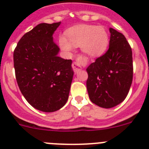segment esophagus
<instances>
[{"label":"esophagus","instance_id":"34e87169","mask_svg":"<svg viewBox=\"0 0 149 149\" xmlns=\"http://www.w3.org/2000/svg\"><path fill=\"white\" fill-rule=\"evenodd\" d=\"M82 56H80L78 58H77L76 61L72 63V67H73V69L75 72H79L82 68Z\"/></svg>","mask_w":149,"mask_h":149}]
</instances>
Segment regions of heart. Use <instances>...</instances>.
<instances>
[{
	"label": "heart",
	"mask_w": 149,
	"mask_h": 149,
	"mask_svg": "<svg viewBox=\"0 0 149 149\" xmlns=\"http://www.w3.org/2000/svg\"><path fill=\"white\" fill-rule=\"evenodd\" d=\"M66 39L60 36L59 45L63 51L71 52L74 47L81 46L84 54L90 57L101 56L109 45V35L102 26L81 24L68 29Z\"/></svg>",
	"instance_id": "obj_1"
}]
</instances>
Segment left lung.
I'll return each instance as SVG.
<instances>
[{
    "label": "left lung",
    "instance_id": "1",
    "mask_svg": "<svg viewBox=\"0 0 149 149\" xmlns=\"http://www.w3.org/2000/svg\"><path fill=\"white\" fill-rule=\"evenodd\" d=\"M109 49L86 68V88L91 101L112 108L125 99L133 80L132 51L125 36L110 29Z\"/></svg>",
    "mask_w": 149,
    "mask_h": 149
}]
</instances>
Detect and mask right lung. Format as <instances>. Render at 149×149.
I'll return each instance as SVG.
<instances>
[{"label":"right lung","mask_w":149,"mask_h":149,"mask_svg":"<svg viewBox=\"0 0 149 149\" xmlns=\"http://www.w3.org/2000/svg\"><path fill=\"white\" fill-rule=\"evenodd\" d=\"M61 22L42 23L25 33L17 44L14 68L18 87L36 110L51 113L68 98L74 75L72 61L58 56L53 34Z\"/></svg>","instance_id":"obj_1"}]
</instances>
